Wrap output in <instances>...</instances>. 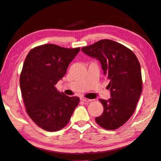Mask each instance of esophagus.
Returning a JSON list of instances; mask_svg holds the SVG:
<instances>
[{"label": "esophagus", "mask_w": 161, "mask_h": 161, "mask_svg": "<svg viewBox=\"0 0 161 161\" xmlns=\"http://www.w3.org/2000/svg\"><path fill=\"white\" fill-rule=\"evenodd\" d=\"M80 99H81V101H82L84 102H90V101H92V100H91V99L86 98H84V97H81Z\"/></svg>", "instance_id": "obj_1"}]
</instances>
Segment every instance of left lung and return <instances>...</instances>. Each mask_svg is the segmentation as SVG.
<instances>
[{"label": "left lung", "mask_w": 161, "mask_h": 161, "mask_svg": "<svg viewBox=\"0 0 161 161\" xmlns=\"http://www.w3.org/2000/svg\"><path fill=\"white\" fill-rule=\"evenodd\" d=\"M81 51L100 61L108 79L110 98L99 99L103 113L95 120L107 130L123 125L135 110L142 91L141 66L135 54L118 42L103 39L85 46Z\"/></svg>", "instance_id": "1"}]
</instances>
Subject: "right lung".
Listing matches in <instances>:
<instances>
[{"mask_svg": "<svg viewBox=\"0 0 161 161\" xmlns=\"http://www.w3.org/2000/svg\"><path fill=\"white\" fill-rule=\"evenodd\" d=\"M80 50L45 44L31 49L25 58L19 78L23 101L30 118L44 130L65 127L80 102L79 97H69L55 86Z\"/></svg>", "mask_w": 161, "mask_h": 161, "instance_id": "add662e5", "label": "right lung"}]
</instances>
